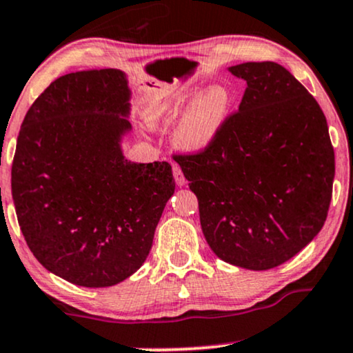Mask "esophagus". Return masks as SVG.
<instances>
[{"label": "esophagus", "instance_id": "obj_1", "mask_svg": "<svg viewBox=\"0 0 353 353\" xmlns=\"http://www.w3.org/2000/svg\"><path fill=\"white\" fill-rule=\"evenodd\" d=\"M172 174H174V179H176V184L177 185H185V177H184V174H182L181 166L174 164V166H172Z\"/></svg>", "mask_w": 353, "mask_h": 353}]
</instances>
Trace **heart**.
<instances>
[{
  "label": "heart",
  "instance_id": "obj_1",
  "mask_svg": "<svg viewBox=\"0 0 353 353\" xmlns=\"http://www.w3.org/2000/svg\"><path fill=\"white\" fill-rule=\"evenodd\" d=\"M187 94L154 101L146 107L145 120L150 127H168L179 120L174 143L184 151H200L212 143L225 127L231 109L228 89L218 84L205 88L185 107Z\"/></svg>",
  "mask_w": 353,
  "mask_h": 353
}]
</instances>
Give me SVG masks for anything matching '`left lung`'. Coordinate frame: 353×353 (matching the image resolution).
Segmentation results:
<instances>
[{"mask_svg": "<svg viewBox=\"0 0 353 353\" xmlns=\"http://www.w3.org/2000/svg\"><path fill=\"white\" fill-rule=\"evenodd\" d=\"M238 112L207 148L176 154L197 195L200 225L221 261L269 270L296 256L327 218L336 174L321 107L287 68L248 61Z\"/></svg>", "mask_w": 353, "mask_h": 353, "instance_id": "left-lung-1", "label": "left lung"}]
</instances>
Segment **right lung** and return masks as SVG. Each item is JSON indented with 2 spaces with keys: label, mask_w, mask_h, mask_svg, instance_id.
<instances>
[{
  "label": "right lung",
  "mask_w": 353,
  "mask_h": 353,
  "mask_svg": "<svg viewBox=\"0 0 353 353\" xmlns=\"http://www.w3.org/2000/svg\"><path fill=\"white\" fill-rule=\"evenodd\" d=\"M130 97L120 70L65 74L17 137L11 190L22 234L48 272L79 287H112L143 265L176 189L169 163L123 156Z\"/></svg>",
  "instance_id": "add662e5"
}]
</instances>
